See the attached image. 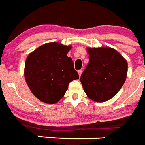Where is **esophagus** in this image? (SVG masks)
<instances>
[{"label": "esophagus", "mask_w": 145, "mask_h": 145, "mask_svg": "<svg viewBox=\"0 0 145 145\" xmlns=\"http://www.w3.org/2000/svg\"><path fill=\"white\" fill-rule=\"evenodd\" d=\"M82 70H79L78 71V75H79V76H80V75H81V74H82Z\"/></svg>", "instance_id": "obj_1"}]
</instances>
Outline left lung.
I'll return each instance as SVG.
<instances>
[{
	"label": "left lung",
	"mask_w": 145,
	"mask_h": 145,
	"mask_svg": "<svg viewBox=\"0 0 145 145\" xmlns=\"http://www.w3.org/2000/svg\"><path fill=\"white\" fill-rule=\"evenodd\" d=\"M89 62L80 77L88 98L98 102L110 99L119 91L127 76V61L110 47L87 48Z\"/></svg>",
	"instance_id": "obj_1"
}]
</instances>
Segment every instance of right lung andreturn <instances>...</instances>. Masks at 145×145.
I'll list each match as a JSON object with an SVG mask.
<instances>
[{
  "instance_id": "right-lung-1",
  "label": "right lung",
  "mask_w": 145,
  "mask_h": 145,
  "mask_svg": "<svg viewBox=\"0 0 145 145\" xmlns=\"http://www.w3.org/2000/svg\"><path fill=\"white\" fill-rule=\"evenodd\" d=\"M71 46L53 42L42 45L29 54L25 77L29 88L39 100L58 102L65 95L69 83L79 78L73 61L67 54Z\"/></svg>"
}]
</instances>
